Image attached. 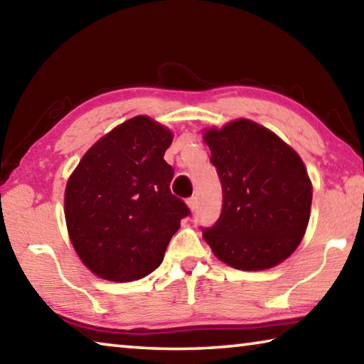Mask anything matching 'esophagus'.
Here are the masks:
<instances>
[{
  "label": "esophagus",
  "instance_id": "1",
  "mask_svg": "<svg viewBox=\"0 0 364 364\" xmlns=\"http://www.w3.org/2000/svg\"><path fill=\"white\" fill-rule=\"evenodd\" d=\"M186 204H188V207H189V210L194 212L196 208H197V197H191V199L186 200Z\"/></svg>",
  "mask_w": 364,
  "mask_h": 364
}]
</instances>
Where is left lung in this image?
Returning <instances> with one entry per match:
<instances>
[{"mask_svg": "<svg viewBox=\"0 0 364 364\" xmlns=\"http://www.w3.org/2000/svg\"><path fill=\"white\" fill-rule=\"evenodd\" d=\"M223 188V210L205 242L244 271L273 268L299 247L313 186L304 160L278 134L249 119L202 130Z\"/></svg>", "mask_w": 364, "mask_h": 364, "instance_id": "1", "label": "left lung"}]
</instances>
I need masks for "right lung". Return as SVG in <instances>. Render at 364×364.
Segmentation results:
<instances>
[{
    "instance_id": "1",
    "label": "right lung",
    "mask_w": 364,
    "mask_h": 364,
    "mask_svg": "<svg viewBox=\"0 0 364 364\" xmlns=\"http://www.w3.org/2000/svg\"><path fill=\"white\" fill-rule=\"evenodd\" d=\"M173 132L147 115L117 125L85 152L65 184L67 232L80 260L102 279L152 273L189 213L170 191L164 154Z\"/></svg>"
}]
</instances>
